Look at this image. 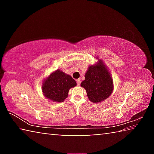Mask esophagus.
<instances>
[{"mask_svg":"<svg viewBox=\"0 0 154 154\" xmlns=\"http://www.w3.org/2000/svg\"><path fill=\"white\" fill-rule=\"evenodd\" d=\"M76 82H77V83L78 85H79L81 84V79H77L76 80Z\"/></svg>","mask_w":154,"mask_h":154,"instance_id":"34e87169","label":"esophagus"}]
</instances>
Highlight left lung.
Returning <instances> with one entry per match:
<instances>
[{"label": "left lung", "instance_id": "8db88e82", "mask_svg": "<svg viewBox=\"0 0 154 154\" xmlns=\"http://www.w3.org/2000/svg\"><path fill=\"white\" fill-rule=\"evenodd\" d=\"M81 86L85 88L88 98L92 103H100L109 97L113 90V79L102 60L88 67Z\"/></svg>", "mask_w": 154, "mask_h": 154}]
</instances>
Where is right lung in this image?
Returning a JSON list of instances; mask_svg holds the SVG:
<instances>
[{
    "instance_id": "1",
    "label": "right lung",
    "mask_w": 154,
    "mask_h": 154,
    "mask_svg": "<svg viewBox=\"0 0 154 154\" xmlns=\"http://www.w3.org/2000/svg\"><path fill=\"white\" fill-rule=\"evenodd\" d=\"M76 85L71 76L56 70L43 81L42 92L47 98L53 102H63L67 98L69 90Z\"/></svg>"
}]
</instances>
